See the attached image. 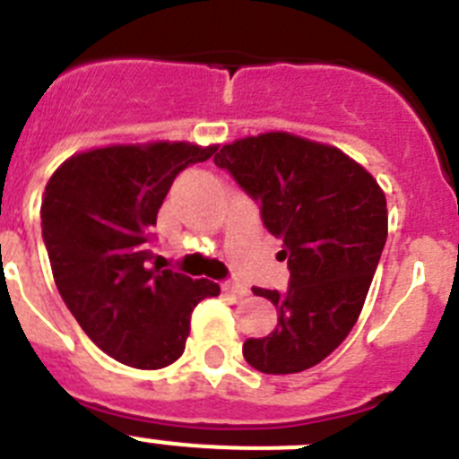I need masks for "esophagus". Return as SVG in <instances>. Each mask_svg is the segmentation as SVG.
Returning a JSON list of instances; mask_svg holds the SVG:
<instances>
[{
  "label": "esophagus",
  "instance_id": "34e87169",
  "mask_svg": "<svg viewBox=\"0 0 459 459\" xmlns=\"http://www.w3.org/2000/svg\"><path fill=\"white\" fill-rule=\"evenodd\" d=\"M222 291L234 296H246L248 294V287L241 285V282H222Z\"/></svg>",
  "mask_w": 459,
  "mask_h": 459
}]
</instances>
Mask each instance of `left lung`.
Listing matches in <instances>:
<instances>
[{
    "label": "left lung",
    "mask_w": 459,
    "mask_h": 459,
    "mask_svg": "<svg viewBox=\"0 0 459 459\" xmlns=\"http://www.w3.org/2000/svg\"><path fill=\"white\" fill-rule=\"evenodd\" d=\"M213 163L259 202L290 264L285 294L253 290L273 303L278 324L246 340L243 356L264 375L317 366L359 322L388 237L386 195L338 147L285 131L234 140Z\"/></svg>",
    "instance_id": "obj_1"
}]
</instances>
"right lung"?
Returning <instances> with one entry per match:
<instances>
[{"label": "right lung", "instance_id": "add662e5", "mask_svg": "<svg viewBox=\"0 0 459 459\" xmlns=\"http://www.w3.org/2000/svg\"><path fill=\"white\" fill-rule=\"evenodd\" d=\"M218 144L135 142L66 158L40 202L52 275L84 333L124 366L160 370L186 350L190 312L211 280L149 266V232L174 177Z\"/></svg>", "mask_w": 459, "mask_h": 459}]
</instances>
